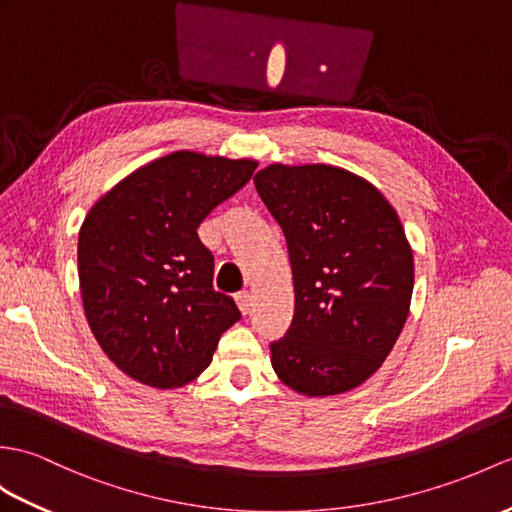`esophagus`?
Listing matches in <instances>:
<instances>
[{
	"mask_svg": "<svg viewBox=\"0 0 512 512\" xmlns=\"http://www.w3.org/2000/svg\"><path fill=\"white\" fill-rule=\"evenodd\" d=\"M235 303H237V307H240L242 314H248V312H251L253 299H251V294H248V292H240V294H235Z\"/></svg>",
	"mask_w": 512,
	"mask_h": 512,
	"instance_id": "1",
	"label": "esophagus"
}]
</instances>
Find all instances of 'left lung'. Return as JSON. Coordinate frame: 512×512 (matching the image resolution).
Masks as SVG:
<instances>
[{
	"label": "left lung",
	"instance_id": "1",
	"mask_svg": "<svg viewBox=\"0 0 512 512\" xmlns=\"http://www.w3.org/2000/svg\"><path fill=\"white\" fill-rule=\"evenodd\" d=\"M255 189L288 244L294 318L270 342L285 386L340 395L371 377L406 325L414 264L399 216L334 165H268Z\"/></svg>",
	"mask_w": 512,
	"mask_h": 512
}]
</instances>
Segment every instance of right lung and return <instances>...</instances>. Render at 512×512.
Listing matches in <instances>:
<instances>
[{"instance_id": "add662e5", "label": "right lung", "mask_w": 512, "mask_h": 512, "mask_svg": "<svg viewBox=\"0 0 512 512\" xmlns=\"http://www.w3.org/2000/svg\"><path fill=\"white\" fill-rule=\"evenodd\" d=\"M248 159L172 152L95 202L78 235L80 294L109 360L154 388L192 382L242 318L213 290V255L196 229L251 181Z\"/></svg>"}]
</instances>
